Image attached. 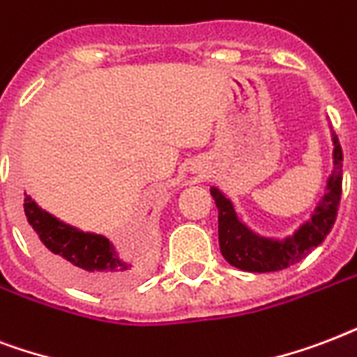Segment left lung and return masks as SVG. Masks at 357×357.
Instances as JSON below:
<instances>
[{
	"mask_svg": "<svg viewBox=\"0 0 357 357\" xmlns=\"http://www.w3.org/2000/svg\"><path fill=\"white\" fill-rule=\"evenodd\" d=\"M342 192V151L337 135H333V171L328 178L326 193L313 216L296 233L284 240L259 236L236 218L233 203L218 188L210 193L218 206V234L220 250L225 261L244 272H278L296 264L324 242L335 223Z\"/></svg>",
	"mask_w": 357,
	"mask_h": 357,
	"instance_id": "left-lung-1",
	"label": "left lung"
}]
</instances>
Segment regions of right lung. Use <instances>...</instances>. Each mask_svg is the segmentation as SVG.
Returning a JSON list of instances; mask_svg holds the SVG:
<instances>
[{"label":"right lung","instance_id":"add662e5","mask_svg":"<svg viewBox=\"0 0 357 357\" xmlns=\"http://www.w3.org/2000/svg\"><path fill=\"white\" fill-rule=\"evenodd\" d=\"M27 233L44 266L66 283L85 291H113L143 273V262L135 264L119 257L113 244L102 234L84 233L59 222L38 208L29 195L24 199Z\"/></svg>","mask_w":357,"mask_h":357}]
</instances>
